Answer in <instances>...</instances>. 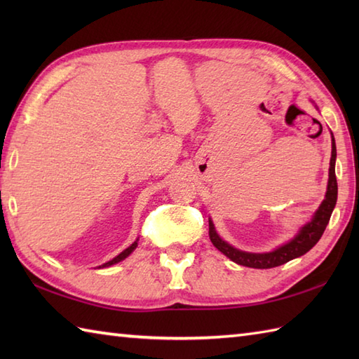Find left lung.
Segmentation results:
<instances>
[{
	"instance_id": "1",
	"label": "left lung",
	"mask_w": 359,
	"mask_h": 359,
	"mask_svg": "<svg viewBox=\"0 0 359 359\" xmlns=\"http://www.w3.org/2000/svg\"><path fill=\"white\" fill-rule=\"evenodd\" d=\"M334 160H337V144H334V139L332 135V158H330V170H329V185H327L325 199L321 203V207L315 212L311 222L302 226L299 234L294 239L290 241L285 245L279 247L278 250L271 251V253H247V251H241L238 248L231 247L230 243H226L217 236L215 225L210 220V239L219 251L230 257L233 262L250 266V269H273V266H279L282 264H287L294 257H299L306 255L309 250L316 245V242L321 239V236L325 230L327 224H329L332 211L337 205L338 199V182L337 174H334Z\"/></svg>"
}]
</instances>
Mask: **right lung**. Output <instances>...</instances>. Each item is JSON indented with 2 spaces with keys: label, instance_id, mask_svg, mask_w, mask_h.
Segmentation results:
<instances>
[{
  "label": "right lung",
  "instance_id": "obj_1",
  "mask_svg": "<svg viewBox=\"0 0 359 359\" xmlns=\"http://www.w3.org/2000/svg\"><path fill=\"white\" fill-rule=\"evenodd\" d=\"M135 247H137V241L133 243V245L131 247H128L125 251H121V253L118 255V256H116V257H114L112 259V261H109V262H106V264H103L102 266H109V265H114V264H117V262H120V261H123V259L125 257H128L129 255H131L133 253V251L135 250ZM102 266H100V269H102Z\"/></svg>",
  "mask_w": 359,
  "mask_h": 359
}]
</instances>
